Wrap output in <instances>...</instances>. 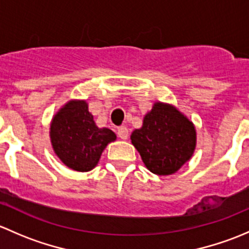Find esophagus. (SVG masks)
<instances>
[{"label":"esophagus","mask_w":249,"mask_h":249,"mask_svg":"<svg viewBox=\"0 0 249 249\" xmlns=\"http://www.w3.org/2000/svg\"><path fill=\"white\" fill-rule=\"evenodd\" d=\"M118 136L122 140H127V137H129V130H127V127L120 126L119 129H118Z\"/></svg>","instance_id":"34e87169"}]
</instances>
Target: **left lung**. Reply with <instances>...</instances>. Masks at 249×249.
Masks as SVG:
<instances>
[{"mask_svg": "<svg viewBox=\"0 0 249 249\" xmlns=\"http://www.w3.org/2000/svg\"><path fill=\"white\" fill-rule=\"evenodd\" d=\"M130 139L150 172L169 176L192 159L196 129L177 107L158 101L143 118L142 127L135 129Z\"/></svg>", "mask_w": 249, "mask_h": 249, "instance_id": "left-lung-1", "label": "left lung"}]
</instances>
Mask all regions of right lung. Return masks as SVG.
<instances>
[{
	"label": "right lung",
	"mask_w": 249,
	"mask_h": 249,
	"mask_svg": "<svg viewBox=\"0 0 249 249\" xmlns=\"http://www.w3.org/2000/svg\"><path fill=\"white\" fill-rule=\"evenodd\" d=\"M50 143L62 164L78 172L94 169L102 152L117 135L108 127H99L85 100H70L53 117Z\"/></svg>",
	"instance_id": "add662e5"
}]
</instances>
